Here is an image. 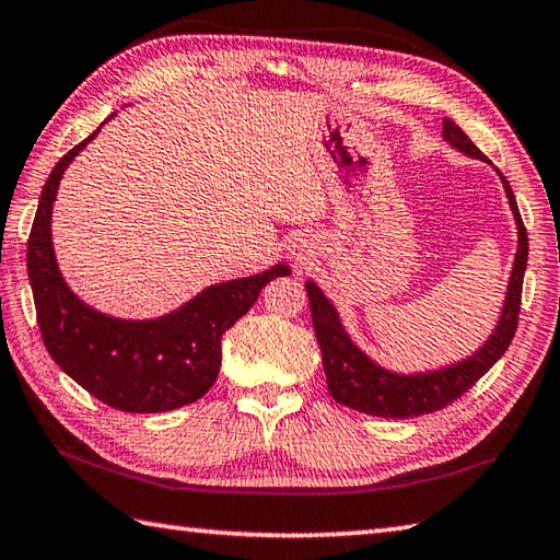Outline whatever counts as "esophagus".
Listing matches in <instances>:
<instances>
[{
    "label": "esophagus",
    "mask_w": 560,
    "mask_h": 560,
    "mask_svg": "<svg viewBox=\"0 0 560 560\" xmlns=\"http://www.w3.org/2000/svg\"><path fill=\"white\" fill-rule=\"evenodd\" d=\"M289 255H291V259L295 261V265H308V259L313 257V249H311L308 237H303V235L291 237Z\"/></svg>",
    "instance_id": "34e87169"
}]
</instances>
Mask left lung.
<instances>
[{
	"label": "left lung",
	"mask_w": 560,
	"mask_h": 560,
	"mask_svg": "<svg viewBox=\"0 0 560 560\" xmlns=\"http://www.w3.org/2000/svg\"><path fill=\"white\" fill-rule=\"evenodd\" d=\"M442 136L448 145L458 152H464L466 158L490 164V160L474 145V140H470L452 118H444ZM495 172L502 182V189L508 194L514 225H517V252H514L505 303H502L495 330L488 335L486 342L480 345L470 357L454 361V364H446L442 369L418 371V374H398V371L383 369L352 342V337L347 335L342 320H339L337 308L320 291V287H317L315 281H305L308 301H311L313 330L323 352L327 388H330V396L337 402H342L347 408L359 410V412L376 415V418H390V420L418 418V415L442 410L448 402L462 398L464 393L474 386L486 371H490V366L495 364L502 354L508 352L514 330H517L522 281H524V271H527L529 240H527V230H524V223H522L517 201H514L512 186L505 177H502L500 170Z\"/></svg>",
	"instance_id": "1"
}]
</instances>
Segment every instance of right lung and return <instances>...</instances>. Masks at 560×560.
<instances>
[{
	"label": "right lung",
	"mask_w": 560,
	"mask_h": 560,
	"mask_svg": "<svg viewBox=\"0 0 560 560\" xmlns=\"http://www.w3.org/2000/svg\"><path fill=\"white\" fill-rule=\"evenodd\" d=\"M102 126L55 164L33 218L26 265L40 337L55 364L96 400L124 412L177 410L206 396L221 371L223 335L271 279L289 277L291 269L277 265L213 283L152 320H126L86 305L58 269L50 223L65 170Z\"/></svg>",
	"instance_id": "obj_1"
}]
</instances>
